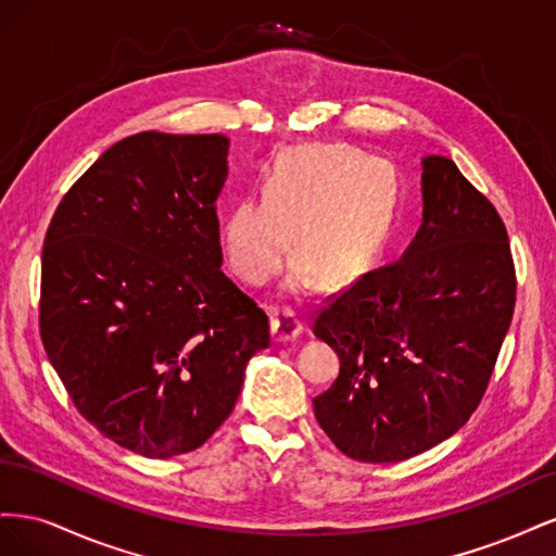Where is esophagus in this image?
I'll return each instance as SVG.
<instances>
[{
    "instance_id": "esophagus-1",
    "label": "esophagus",
    "mask_w": 556,
    "mask_h": 556,
    "mask_svg": "<svg viewBox=\"0 0 556 556\" xmlns=\"http://www.w3.org/2000/svg\"><path fill=\"white\" fill-rule=\"evenodd\" d=\"M271 331H274V339L278 343H288L301 333V323L299 317L292 308L288 306H278L271 313Z\"/></svg>"
}]
</instances>
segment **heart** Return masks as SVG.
Returning <instances> with one entry per match:
<instances>
[{
    "label": "heart",
    "instance_id": "1",
    "mask_svg": "<svg viewBox=\"0 0 556 556\" xmlns=\"http://www.w3.org/2000/svg\"><path fill=\"white\" fill-rule=\"evenodd\" d=\"M396 211L390 162L345 146H306L282 153L266 176L262 199L245 197L220 229L227 264L239 280L264 285L290 255L301 262L290 290L315 276L339 285L376 260Z\"/></svg>",
    "mask_w": 556,
    "mask_h": 556
}]
</instances>
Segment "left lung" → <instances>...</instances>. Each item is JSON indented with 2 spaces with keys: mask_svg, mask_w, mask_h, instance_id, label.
Returning a JSON list of instances; mask_svg holds the SVG:
<instances>
[{
  "mask_svg": "<svg viewBox=\"0 0 556 556\" xmlns=\"http://www.w3.org/2000/svg\"><path fill=\"white\" fill-rule=\"evenodd\" d=\"M425 223L401 260L327 299L315 336L339 355L319 427L348 457L410 459L457 433L492 380L517 276L506 225L457 164L425 160Z\"/></svg>",
  "mask_w": 556,
  "mask_h": 556,
  "instance_id": "8db88e82",
  "label": "left lung"
}]
</instances>
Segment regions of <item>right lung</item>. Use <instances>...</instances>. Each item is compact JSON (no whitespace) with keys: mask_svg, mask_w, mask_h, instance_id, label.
Returning <instances> with one entry per match:
<instances>
[{"mask_svg":"<svg viewBox=\"0 0 556 556\" xmlns=\"http://www.w3.org/2000/svg\"><path fill=\"white\" fill-rule=\"evenodd\" d=\"M223 134L141 131L60 201L41 252L39 333L78 413L150 459L231 415L268 317L223 271Z\"/></svg>","mask_w":556,"mask_h":556,"instance_id":"add662e5","label":"right lung"}]
</instances>
